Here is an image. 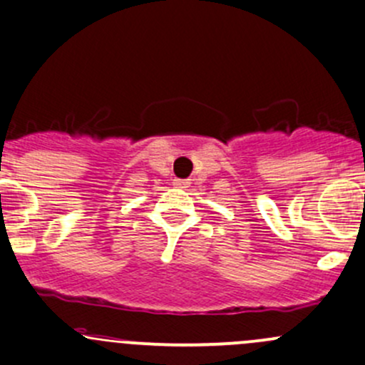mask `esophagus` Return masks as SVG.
Returning <instances> with one entry per match:
<instances>
[{
  "label": "esophagus",
  "mask_w": 365,
  "mask_h": 365,
  "mask_svg": "<svg viewBox=\"0 0 365 365\" xmlns=\"http://www.w3.org/2000/svg\"><path fill=\"white\" fill-rule=\"evenodd\" d=\"M175 185L178 187V189H187V187L190 185L189 180H175Z\"/></svg>",
  "instance_id": "obj_1"
}]
</instances>
